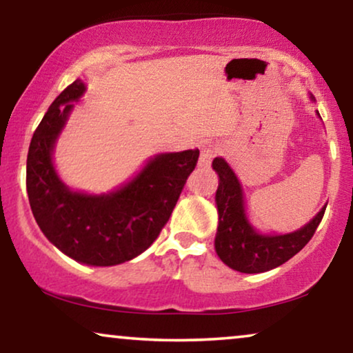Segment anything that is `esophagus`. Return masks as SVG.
I'll return each mask as SVG.
<instances>
[{
	"instance_id": "esophagus-1",
	"label": "esophagus",
	"mask_w": 353,
	"mask_h": 353,
	"mask_svg": "<svg viewBox=\"0 0 353 353\" xmlns=\"http://www.w3.org/2000/svg\"><path fill=\"white\" fill-rule=\"evenodd\" d=\"M220 154V148L214 146V144H209V146L201 149V156H199V167H210V163L214 159Z\"/></svg>"
}]
</instances>
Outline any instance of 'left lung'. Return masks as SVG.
<instances>
[{
	"label": "left lung",
	"mask_w": 353,
	"mask_h": 353,
	"mask_svg": "<svg viewBox=\"0 0 353 353\" xmlns=\"http://www.w3.org/2000/svg\"><path fill=\"white\" fill-rule=\"evenodd\" d=\"M310 99L315 101L312 94ZM212 167L220 178L215 194L219 209L215 250L221 262L241 273H263L288 262L305 248L325 215L326 205L310 220V223L294 233L262 234L249 223L243 188L231 167L221 157H215Z\"/></svg>",
	"instance_id": "left-lung-1"
}]
</instances>
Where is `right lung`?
Instances as JSON below:
<instances>
[{
	"label": "right lung",
	"instance_id": "right-lung-1",
	"mask_svg": "<svg viewBox=\"0 0 353 353\" xmlns=\"http://www.w3.org/2000/svg\"><path fill=\"white\" fill-rule=\"evenodd\" d=\"M85 93L81 80L67 86L33 133L27 156V192L43 234L70 259L112 267L144 252L170 219L199 149L154 156L141 172L109 194L72 191L52 165V149L74 103Z\"/></svg>",
	"mask_w": 353,
	"mask_h": 353
}]
</instances>
